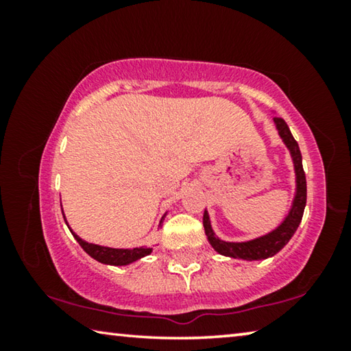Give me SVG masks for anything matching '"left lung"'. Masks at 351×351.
Masks as SVG:
<instances>
[{"label": "left lung", "instance_id": "obj_1", "mask_svg": "<svg viewBox=\"0 0 351 351\" xmlns=\"http://www.w3.org/2000/svg\"><path fill=\"white\" fill-rule=\"evenodd\" d=\"M274 122L278 130V134H280L285 145L288 147L291 158H293V162H294L295 195H294L293 206H291V210L287 215V218L283 219V223L278 226L277 229H274L272 232L266 234L263 237H258V239L241 241V243L223 241L217 239L212 230L209 213H207V210H204L203 226H204L207 240H209L212 247L215 249L218 254L226 255V257L241 258V260H249V261L272 257V255H276L291 240V237L294 235L297 228H299L302 217H304V210L306 204V178H305L304 165H302L300 148H299V144H297V141L293 138V134H291L287 122L278 116L274 117Z\"/></svg>", "mask_w": 351, "mask_h": 351}]
</instances>
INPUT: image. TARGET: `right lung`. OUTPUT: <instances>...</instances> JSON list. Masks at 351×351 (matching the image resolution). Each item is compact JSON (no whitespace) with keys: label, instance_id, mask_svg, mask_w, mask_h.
<instances>
[{"label":"right lung","instance_id":"right-lung-1","mask_svg":"<svg viewBox=\"0 0 351 351\" xmlns=\"http://www.w3.org/2000/svg\"><path fill=\"white\" fill-rule=\"evenodd\" d=\"M62 212H63V209H62ZM63 218H64V215H63ZM162 219H164V217H162ZM162 219H161V223H162ZM64 221H66V218H64ZM71 234H73L74 239L79 241V245L83 247V251H85L88 255H91L94 260H97V261H100V263H105V265L125 266V265L133 263V261H136V260L145 257V255L152 252V247H144V246L134 247V249H116V247L99 246V245H94V243H88L85 240H82L79 235L73 232V230H71Z\"/></svg>","mask_w":351,"mask_h":351}]
</instances>
